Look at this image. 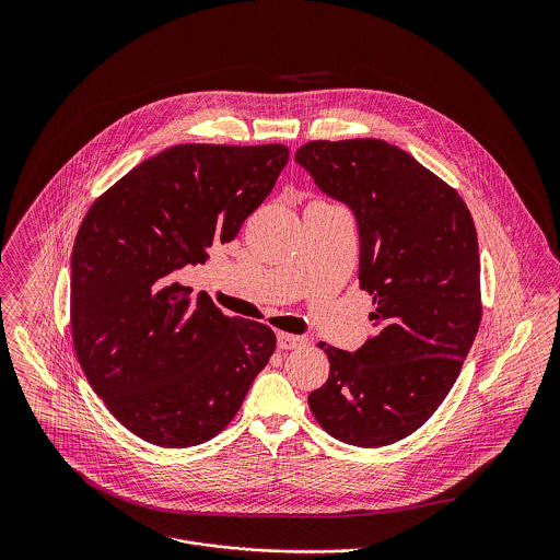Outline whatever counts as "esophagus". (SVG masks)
Masks as SVG:
<instances>
[{
    "label": "esophagus",
    "mask_w": 560,
    "mask_h": 560,
    "mask_svg": "<svg viewBox=\"0 0 560 560\" xmlns=\"http://www.w3.org/2000/svg\"><path fill=\"white\" fill-rule=\"evenodd\" d=\"M306 342L304 336H295V334H289V331H278V347L280 349H295V347H302Z\"/></svg>",
    "instance_id": "obj_1"
}]
</instances>
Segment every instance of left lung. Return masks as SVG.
Wrapping results in <instances>:
<instances>
[{"mask_svg": "<svg viewBox=\"0 0 560 560\" xmlns=\"http://www.w3.org/2000/svg\"><path fill=\"white\" fill-rule=\"evenodd\" d=\"M295 161L355 213L360 289L375 306L362 349L320 345L329 377L311 393V411L345 444H395L446 399L479 331L472 215L457 189L384 140H315Z\"/></svg>", "mask_w": 560, "mask_h": 560, "instance_id": "left-lung-1", "label": "left lung"}]
</instances>
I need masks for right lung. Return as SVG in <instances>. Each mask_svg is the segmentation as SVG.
<instances>
[{
  "instance_id": "add662e5",
  "label": "right lung",
  "mask_w": 560,
  "mask_h": 560,
  "mask_svg": "<svg viewBox=\"0 0 560 560\" xmlns=\"http://www.w3.org/2000/svg\"><path fill=\"white\" fill-rule=\"evenodd\" d=\"M289 161L284 144H176L101 194L71 256V329L92 390L131 433L202 444L240 411L276 334L176 282L235 240Z\"/></svg>"
}]
</instances>
